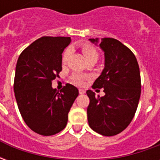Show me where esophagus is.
Returning <instances> with one entry per match:
<instances>
[{"label":"esophagus","mask_w":160,"mask_h":160,"mask_svg":"<svg viewBox=\"0 0 160 160\" xmlns=\"http://www.w3.org/2000/svg\"><path fill=\"white\" fill-rule=\"evenodd\" d=\"M79 92H80V94H84L86 92V91L83 90V89H79Z\"/></svg>","instance_id":"34e87169"}]
</instances>
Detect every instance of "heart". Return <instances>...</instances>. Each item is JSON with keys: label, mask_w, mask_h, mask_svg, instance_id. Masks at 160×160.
<instances>
[{"label": "heart", "mask_w": 160, "mask_h": 160, "mask_svg": "<svg viewBox=\"0 0 160 160\" xmlns=\"http://www.w3.org/2000/svg\"><path fill=\"white\" fill-rule=\"evenodd\" d=\"M80 48L82 49L84 56L86 57V59L87 61L98 60V50L94 48L93 46H92L91 44H88V43H82V44H80ZM70 54H71V49H66L64 51L62 55L63 63L67 62ZM87 79H88V76H87V75L80 74V73H75V74H73V76H72V82L74 85H77V86H83Z\"/></svg>", "instance_id": "obj_1"}]
</instances>
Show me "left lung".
<instances>
[{
    "label": "left lung",
    "mask_w": 160,
    "mask_h": 160,
    "mask_svg": "<svg viewBox=\"0 0 160 160\" xmlns=\"http://www.w3.org/2000/svg\"><path fill=\"white\" fill-rule=\"evenodd\" d=\"M104 55V68L93 84L104 88L103 97L87 90L90 104L87 119L98 134L112 136L130 123L141 97V75L135 56L128 47L114 38H91Z\"/></svg>",
    "instance_id": "8db88e82"
}]
</instances>
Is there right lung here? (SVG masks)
<instances>
[{"label": "right lung", "mask_w": 160, "mask_h": 160, "mask_svg": "<svg viewBox=\"0 0 160 160\" xmlns=\"http://www.w3.org/2000/svg\"><path fill=\"white\" fill-rule=\"evenodd\" d=\"M70 38L42 37L23 51L17 61L13 90L19 112L37 134L53 135L64 129L79 91L67 84L62 92L52 80L62 71L63 50Z\"/></svg>", "instance_id": "right-lung-1"}]
</instances>
